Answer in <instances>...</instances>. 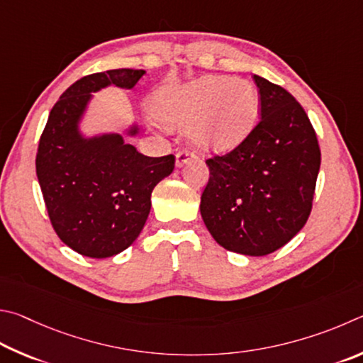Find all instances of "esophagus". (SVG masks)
Masks as SVG:
<instances>
[{
  "mask_svg": "<svg viewBox=\"0 0 363 363\" xmlns=\"http://www.w3.org/2000/svg\"><path fill=\"white\" fill-rule=\"evenodd\" d=\"M175 164L177 167H182V165H185L188 161H191V159L194 157V152L189 151L188 148H180L177 150V155H175Z\"/></svg>",
  "mask_w": 363,
  "mask_h": 363,
  "instance_id": "1",
  "label": "esophagus"
}]
</instances>
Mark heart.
<instances>
[{"instance_id":"1","label":"heart","mask_w":363,"mask_h":363,"mask_svg":"<svg viewBox=\"0 0 363 363\" xmlns=\"http://www.w3.org/2000/svg\"><path fill=\"white\" fill-rule=\"evenodd\" d=\"M259 110L257 89L228 76H206L178 89L161 92L155 111L162 123L189 129L201 151L233 150L249 135Z\"/></svg>"}]
</instances>
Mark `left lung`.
<instances>
[{
  "label": "left lung",
  "instance_id": "1",
  "mask_svg": "<svg viewBox=\"0 0 363 363\" xmlns=\"http://www.w3.org/2000/svg\"><path fill=\"white\" fill-rule=\"evenodd\" d=\"M253 81L262 119L236 148L206 161L211 177L201 196V215L226 250L263 257L306 225L320 148L294 95L262 76Z\"/></svg>",
  "mask_w": 363,
  "mask_h": 363
}]
</instances>
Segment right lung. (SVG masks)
Wrapping results in <instances>:
<instances>
[{
  "instance_id": "1",
  "label": "right lung",
  "mask_w": 363,
  "mask_h": 363,
  "mask_svg": "<svg viewBox=\"0 0 363 363\" xmlns=\"http://www.w3.org/2000/svg\"><path fill=\"white\" fill-rule=\"evenodd\" d=\"M143 74L118 68L78 79L52 106L41 133L36 175L49 220L62 242L84 257L125 250L143 230L152 189L175 167L174 155L145 156L119 133L84 138L78 130L92 92L110 84L132 89Z\"/></svg>"
}]
</instances>
